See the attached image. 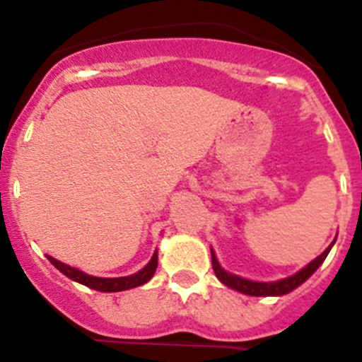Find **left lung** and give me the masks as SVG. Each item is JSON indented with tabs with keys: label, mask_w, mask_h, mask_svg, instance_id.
I'll use <instances>...</instances> for the list:
<instances>
[{
	"label": "left lung",
	"mask_w": 362,
	"mask_h": 362,
	"mask_svg": "<svg viewBox=\"0 0 362 362\" xmlns=\"http://www.w3.org/2000/svg\"><path fill=\"white\" fill-rule=\"evenodd\" d=\"M334 243H332V245H334ZM332 245L328 246V248H326V250L319 255V257L313 259L312 263L306 264L303 270L297 272L296 276L286 277V279H281V281H274V283H255V281L243 279V277L228 274V272H225L223 268L219 267V263H217V259H216V255H214V252H212V267H214V272H216L217 279H219L221 283H225L226 286H230V288H233V290H238V292H241V293H246V296H255V297H259V296H264V297L267 296H284V293L292 292V290H296L299 284L305 283V281L312 276L313 272L321 267L322 261H325L326 255H328V252H330Z\"/></svg>",
	"instance_id": "8db88e82"
}]
</instances>
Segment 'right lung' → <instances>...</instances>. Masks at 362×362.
<instances>
[{
	"label": "right lung",
	"instance_id": "right-lung-1",
	"mask_svg": "<svg viewBox=\"0 0 362 362\" xmlns=\"http://www.w3.org/2000/svg\"><path fill=\"white\" fill-rule=\"evenodd\" d=\"M47 257H49L50 263H52L57 270L62 272V274H65L66 277H70L72 281H78V283L85 284V286H88V288L98 290V292H123V290L141 286V284H145L146 281L152 279L153 272H156V268H158V252H156V254L152 255V259H150V263L146 264L143 270H139L137 274H134V276L105 279V277L86 276V274H83V272L78 270V268L69 267V264L62 263V261H57V259L50 257V255H47Z\"/></svg>",
	"mask_w": 362,
	"mask_h": 362
}]
</instances>
